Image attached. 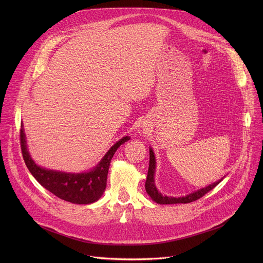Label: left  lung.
I'll return each mask as SVG.
<instances>
[{
	"instance_id": "left-lung-1",
	"label": "left lung",
	"mask_w": 263,
	"mask_h": 263,
	"mask_svg": "<svg viewBox=\"0 0 263 263\" xmlns=\"http://www.w3.org/2000/svg\"><path fill=\"white\" fill-rule=\"evenodd\" d=\"M155 171H156V159H155V155L153 152V148L149 147V164H148V171H147V177L145 180V191L146 194L151 197V199L156 202L157 204H186V203H191L194 201H197L198 199L202 198L203 196H205L208 192H210L211 190H213L214 187L222 180L219 179L218 181L204 187V189H201L199 191H196L195 193H192L190 195H186L184 197H167V196H163L161 193L158 192V190L156 189L155 185Z\"/></svg>"
}]
</instances>
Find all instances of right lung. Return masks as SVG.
<instances>
[{
	"mask_svg": "<svg viewBox=\"0 0 263 263\" xmlns=\"http://www.w3.org/2000/svg\"><path fill=\"white\" fill-rule=\"evenodd\" d=\"M20 135L23 157L32 176L56 197L73 204H91L102 197L107 185V175L111 159L120 145L130 139V136H124L116 142L108 149L101 161L89 172L74 174L37 165L28 151L23 124L21 125Z\"/></svg>",
	"mask_w": 263,
	"mask_h": 263,
	"instance_id": "obj_1",
	"label": "right lung"
}]
</instances>
